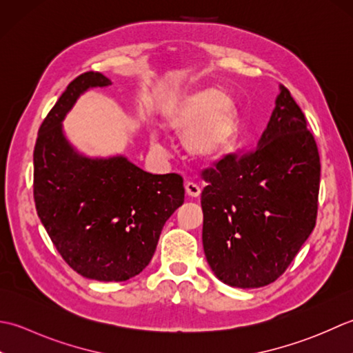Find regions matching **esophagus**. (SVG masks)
<instances>
[{"mask_svg": "<svg viewBox=\"0 0 353 353\" xmlns=\"http://www.w3.org/2000/svg\"><path fill=\"white\" fill-rule=\"evenodd\" d=\"M184 189H185L187 196H190V198H198L201 195L199 185L195 184V183H192V181H185Z\"/></svg>", "mask_w": 353, "mask_h": 353, "instance_id": "34e87169", "label": "esophagus"}]
</instances>
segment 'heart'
Masks as SVG:
<instances>
[{"label":"heart","mask_w":353,"mask_h":353,"mask_svg":"<svg viewBox=\"0 0 353 353\" xmlns=\"http://www.w3.org/2000/svg\"><path fill=\"white\" fill-rule=\"evenodd\" d=\"M166 126L185 139L189 154L199 161L222 160L236 148L239 139V116L224 91L204 88L179 97L166 114ZM150 146L160 149L152 137Z\"/></svg>","instance_id":"b5f03b06"}]
</instances>
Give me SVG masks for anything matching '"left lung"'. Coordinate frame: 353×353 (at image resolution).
Wrapping results in <instances>:
<instances>
[{"label":"left lung","instance_id":"1","mask_svg":"<svg viewBox=\"0 0 353 353\" xmlns=\"http://www.w3.org/2000/svg\"><path fill=\"white\" fill-rule=\"evenodd\" d=\"M256 149L203 172V245L221 282L261 288L290 267L317 219L320 157L283 85Z\"/></svg>","mask_w":353,"mask_h":353}]
</instances>
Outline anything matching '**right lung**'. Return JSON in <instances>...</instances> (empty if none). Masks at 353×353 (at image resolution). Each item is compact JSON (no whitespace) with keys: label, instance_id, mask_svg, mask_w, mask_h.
Segmentation results:
<instances>
[{"label":"right lung","instance_id":"obj_1","mask_svg":"<svg viewBox=\"0 0 353 353\" xmlns=\"http://www.w3.org/2000/svg\"><path fill=\"white\" fill-rule=\"evenodd\" d=\"M102 73L77 76L41 125L33 163L36 212L71 268L99 282H125L145 270L161 230L184 203L183 178L152 175L125 155L86 157L62 121L91 88L110 86Z\"/></svg>","mask_w":353,"mask_h":353}]
</instances>
